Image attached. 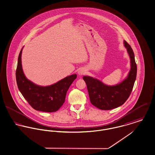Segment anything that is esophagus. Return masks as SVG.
Masks as SVG:
<instances>
[{"label": "esophagus", "instance_id": "obj_1", "mask_svg": "<svg viewBox=\"0 0 155 155\" xmlns=\"http://www.w3.org/2000/svg\"><path fill=\"white\" fill-rule=\"evenodd\" d=\"M86 70L84 69H80L79 71H78V74L79 75V76H82L83 74H85L86 73Z\"/></svg>", "mask_w": 155, "mask_h": 155}]
</instances>
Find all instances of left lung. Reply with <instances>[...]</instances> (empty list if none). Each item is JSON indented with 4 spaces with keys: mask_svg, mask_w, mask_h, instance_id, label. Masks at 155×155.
<instances>
[{
    "mask_svg": "<svg viewBox=\"0 0 155 155\" xmlns=\"http://www.w3.org/2000/svg\"><path fill=\"white\" fill-rule=\"evenodd\" d=\"M124 43L130 59L131 68L127 76L122 82L108 86L92 77H83L87 85L91 102L101 110H110L122 105L132 91L136 78L137 66L132 48L125 41Z\"/></svg>",
    "mask_w": 155,
    "mask_h": 155,
    "instance_id": "1",
    "label": "left lung"
}]
</instances>
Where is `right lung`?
Instances as JSON below:
<instances>
[{
  "instance_id": "right-lung-1",
  "label": "right lung",
  "mask_w": 155,
  "mask_h": 155,
  "mask_svg": "<svg viewBox=\"0 0 155 155\" xmlns=\"http://www.w3.org/2000/svg\"><path fill=\"white\" fill-rule=\"evenodd\" d=\"M22 49L19 55L16 71V82L19 90L31 107L39 111L54 112L58 110L64 102L67 92L76 79L73 74L59 82L48 86H41L28 80L23 72L21 66Z\"/></svg>"
}]
</instances>
